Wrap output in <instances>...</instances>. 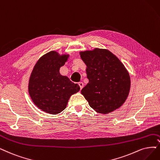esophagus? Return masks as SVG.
Here are the masks:
<instances>
[{"instance_id":"34e87169","label":"esophagus","mask_w":160,"mask_h":160,"mask_svg":"<svg viewBox=\"0 0 160 160\" xmlns=\"http://www.w3.org/2000/svg\"><path fill=\"white\" fill-rule=\"evenodd\" d=\"M78 85L80 86V90H82L84 87V83H83V82H78Z\"/></svg>"}]
</instances>
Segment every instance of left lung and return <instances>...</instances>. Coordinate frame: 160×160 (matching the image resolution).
Instances as JSON below:
<instances>
[{
	"label": "left lung",
	"mask_w": 160,
	"mask_h": 160,
	"mask_svg": "<svg viewBox=\"0 0 160 160\" xmlns=\"http://www.w3.org/2000/svg\"><path fill=\"white\" fill-rule=\"evenodd\" d=\"M89 82L81 93L97 113L108 114L120 108L127 100L131 78L125 65L106 49L80 51Z\"/></svg>",
	"instance_id": "obj_1"
}]
</instances>
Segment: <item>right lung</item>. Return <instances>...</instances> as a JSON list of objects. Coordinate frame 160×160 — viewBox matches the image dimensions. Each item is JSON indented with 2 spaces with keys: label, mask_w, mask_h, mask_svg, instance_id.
Masks as SVG:
<instances>
[{
  "label": "right lung",
  "mask_w": 160,
  "mask_h": 160,
  "mask_svg": "<svg viewBox=\"0 0 160 160\" xmlns=\"http://www.w3.org/2000/svg\"><path fill=\"white\" fill-rule=\"evenodd\" d=\"M68 58L67 53L47 52L39 58L29 76V96L33 103L47 113H60L67 108L70 96L80 90L78 84L59 72Z\"/></svg>",
  "instance_id": "right-lung-1"
}]
</instances>
